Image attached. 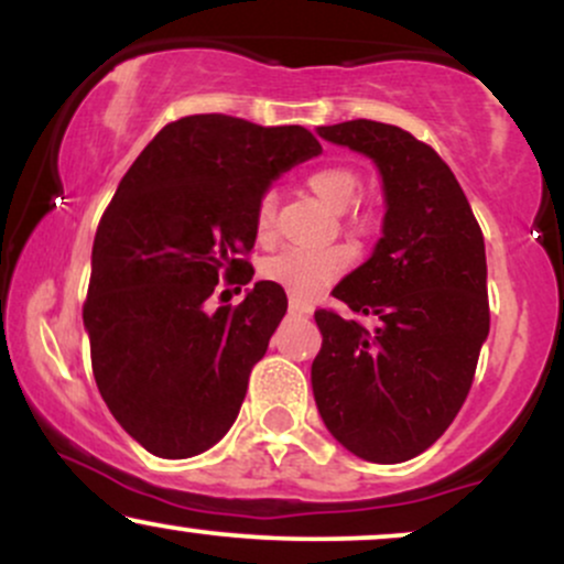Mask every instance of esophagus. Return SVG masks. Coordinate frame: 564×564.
Returning a JSON list of instances; mask_svg holds the SVG:
<instances>
[{
    "instance_id": "esophagus-1",
    "label": "esophagus",
    "mask_w": 564,
    "mask_h": 564,
    "mask_svg": "<svg viewBox=\"0 0 564 564\" xmlns=\"http://www.w3.org/2000/svg\"><path fill=\"white\" fill-rule=\"evenodd\" d=\"M289 310L291 313H313V304H310L307 300H300V296H289Z\"/></svg>"
}]
</instances>
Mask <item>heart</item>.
Segmentation results:
<instances>
[{
	"label": "heart",
	"instance_id": "heart-1",
	"mask_svg": "<svg viewBox=\"0 0 564 564\" xmlns=\"http://www.w3.org/2000/svg\"><path fill=\"white\" fill-rule=\"evenodd\" d=\"M307 187L321 200L336 212H345L352 204L360 191L358 172L341 164L318 166L307 174ZM275 217H278V200L275 193H262L254 206V238L260 243H273L275 238ZM355 228H366L364 217H352ZM352 264V251L347 246H321V249H286L281 254L270 257L262 262L260 273L264 281L275 283V286L286 289L291 296L310 300L318 296L323 289H328L336 278H341Z\"/></svg>",
	"mask_w": 564,
	"mask_h": 564
}]
</instances>
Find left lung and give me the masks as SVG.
Masks as SVG:
<instances>
[{"instance_id": "obj_1", "label": "left lung", "mask_w": 564, "mask_h": 564, "mask_svg": "<svg viewBox=\"0 0 564 564\" xmlns=\"http://www.w3.org/2000/svg\"><path fill=\"white\" fill-rule=\"evenodd\" d=\"M318 134L377 161L387 215L371 260L332 291L352 318L315 310V403L347 451L400 464L448 430L471 390L490 328L482 230L451 166L405 129L355 119Z\"/></svg>"}]
</instances>
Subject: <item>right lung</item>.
I'll return each instance as SVG.
<instances>
[{
  "instance_id": "obj_1",
  "label": "right lung",
  "mask_w": 564,
  "mask_h": 564,
  "mask_svg": "<svg viewBox=\"0 0 564 564\" xmlns=\"http://www.w3.org/2000/svg\"><path fill=\"white\" fill-rule=\"evenodd\" d=\"M318 151L296 124L183 116L148 142L102 212L82 310L93 373L116 422L153 456H196L236 422L286 291L260 281L212 315L204 302L219 281H251L257 200Z\"/></svg>"
}]
</instances>
